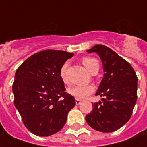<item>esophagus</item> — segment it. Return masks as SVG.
I'll list each match as a JSON object with an SVG mask.
<instances>
[{
  "label": "esophagus",
  "mask_w": 147,
  "mask_h": 147,
  "mask_svg": "<svg viewBox=\"0 0 147 147\" xmlns=\"http://www.w3.org/2000/svg\"><path fill=\"white\" fill-rule=\"evenodd\" d=\"M81 103V101L80 100V99H76V105H80Z\"/></svg>",
  "instance_id": "obj_1"
}]
</instances>
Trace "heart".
I'll return each instance as SVG.
<instances>
[{
	"label": "heart",
	"mask_w": 147,
	"mask_h": 147,
	"mask_svg": "<svg viewBox=\"0 0 147 147\" xmlns=\"http://www.w3.org/2000/svg\"><path fill=\"white\" fill-rule=\"evenodd\" d=\"M82 63L91 73L95 67H98V60L92 57H84L82 59ZM67 64L63 63L59 70V76L64 84L68 83V79L67 77ZM67 91L71 95H72L76 99H84L95 91V88L92 85L76 86L68 88Z\"/></svg>",
	"instance_id": "b5f03b06"
}]
</instances>
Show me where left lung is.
Listing matches in <instances>:
<instances>
[{
  "label": "left lung",
  "instance_id": "left-lung-1",
  "mask_svg": "<svg viewBox=\"0 0 147 147\" xmlns=\"http://www.w3.org/2000/svg\"><path fill=\"white\" fill-rule=\"evenodd\" d=\"M96 52L102 60L104 76L96 92L102 102H95L86 115L88 124L101 132H113L128 122L137 101L138 78L126 59L105 45H96L88 50Z\"/></svg>",
  "mask_w": 147,
  "mask_h": 147
}]
</instances>
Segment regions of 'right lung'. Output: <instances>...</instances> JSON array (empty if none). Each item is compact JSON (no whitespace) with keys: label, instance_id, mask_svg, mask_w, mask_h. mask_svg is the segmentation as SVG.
<instances>
[{"label":"right lung","instance_id":"obj_1","mask_svg":"<svg viewBox=\"0 0 147 147\" xmlns=\"http://www.w3.org/2000/svg\"><path fill=\"white\" fill-rule=\"evenodd\" d=\"M73 53L44 50L28 57L15 74L14 104L24 125L32 134L49 136L66 123L75 98L67 93L59 70Z\"/></svg>","mask_w":147,"mask_h":147}]
</instances>
